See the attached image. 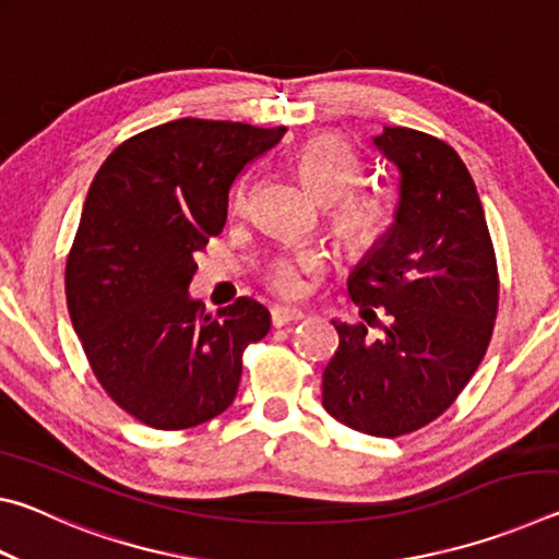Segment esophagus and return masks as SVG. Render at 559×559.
<instances>
[{
  "instance_id": "1",
  "label": "esophagus",
  "mask_w": 559,
  "mask_h": 559,
  "mask_svg": "<svg viewBox=\"0 0 559 559\" xmlns=\"http://www.w3.org/2000/svg\"><path fill=\"white\" fill-rule=\"evenodd\" d=\"M306 316L300 313V310H296V308H273L271 310V325L273 328H283V325H288V323H298V320H302Z\"/></svg>"
}]
</instances>
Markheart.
<instances>
[{
	"instance_id": "obj_1",
	"label": "heart",
	"mask_w": 559,
	"mask_h": 559,
	"mask_svg": "<svg viewBox=\"0 0 559 559\" xmlns=\"http://www.w3.org/2000/svg\"><path fill=\"white\" fill-rule=\"evenodd\" d=\"M293 165L308 192L325 204L328 231L347 257H367L384 241L394 222L392 200L382 189L355 187L362 177V165L349 143L330 132L308 138L293 153ZM234 206L239 214L246 212V189L236 192ZM320 269L323 261L316 251H298L273 261L263 281L276 296L296 298L306 288V276Z\"/></svg>"
}]
</instances>
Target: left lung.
<instances>
[{"mask_svg": "<svg viewBox=\"0 0 559 559\" xmlns=\"http://www.w3.org/2000/svg\"><path fill=\"white\" fill-rule=\"evenodd\" d=\"M374 145L400 167V206L384 241L347 281L367 324L337 323L323 372L325 412L370 437H404L456 402L498 316V263L484 204L456 150L412 128ZM384 307L388 325L371 310Z\"/></svg>", "mask_w": 559, "mask_h": 559, "instance_id": "8db88e82", "label": "left lung"}]
</instances>
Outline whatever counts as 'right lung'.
I'll use <instances>...</instances> for the list:
<instances>
[{
  "mask_svg": "<svg viewBox=\"0 0 559 559\" xmlns=\"http://www.w3.org/2000/svg\"><path fill=\"white\" fill-rule=\"evenodd\" d=\"M286 128L182 118L128 138L100 165L66 259L73 330L103 390L153 429H192L229 409L241 357L269 310L236 298L216 318L189 298L226 224L229 189Z\"/></svg>",
  "mask_w": 559,
  "mask_h": 559,
  "instance_id": "right-lung-1",
  "label": "right lung"
}]
</instances>
